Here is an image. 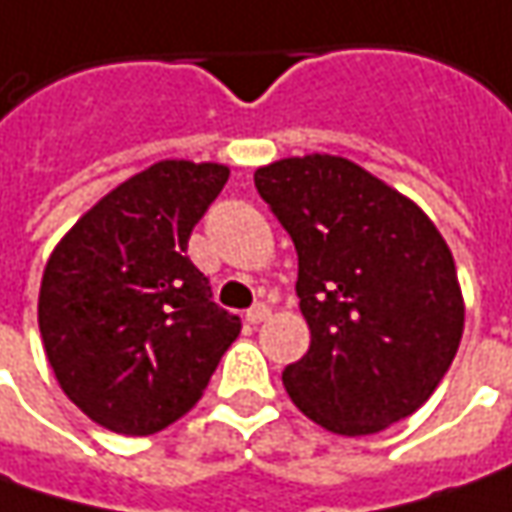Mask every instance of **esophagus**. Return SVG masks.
<instances>
[{"mask_svg":"<svg viewBox=\"0 0 512 512\" xmlns=\"http://www.w3.org/2000/svg\"><path fill=\"white\" fill-rule=\"evenodd\" d=\"M265 319H270V307H267L265 302H259V305H253L247 310V322H250V325H262Z\"/></svg>","mask_w":512,"mask_h":512,"instance_id":"esophagus-1","label":"esophagus"}]
</instances>
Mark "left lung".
Here are the masks:
<instances>
[{
  "instance_id": "1",
  "label": "left lung",
  "mask_w": 512,
  "mask_h": 512,
  "mask_svg": "<svg viewBox=\"0 0 512 512\" xmlns=\"http://www.w3.org/2000/svg\"><path fill=\"white\" fill-rule=\"evenodd\" d=\"M299 256L310 350L282 373L307 419L370 436L416 413L464 330L453 253L422 207L356 162L310 153L253 173Z\"/></svg>"
}]
</instances>
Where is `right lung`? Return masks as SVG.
Wrapping results in <instances>:
<instances>
[{"instance_id": "obj_1", "label": "right lung", "mask_w": 512, "mask_h": 512, "mask_svg": "<svg viewBox=\"0 0 512 512\" xmlns=\"http://www.w3.org/2000/svg\"><path fill=\"white\" fill-rule=\"evenodd\" d=\"M227 176L216 162H156L50 253L39 287L48 362L70 402L113 433L150 436L182 419L242 330L185 256Z\"/></svg>"}]
</instances>
